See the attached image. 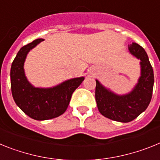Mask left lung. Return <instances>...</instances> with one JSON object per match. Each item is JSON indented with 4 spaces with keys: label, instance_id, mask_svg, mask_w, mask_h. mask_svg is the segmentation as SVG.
<instances>
[{
    "label": "left lung",
    "instance_id": "1",
    "mask_svg": "<svg viewBox=\"0 0 160 160\" xmlns=\"http://www.w3.org/2000/svg\"><path fill=\"white\" fill-rule=\"evenodd\" d=\"M129 53L140 60V76L133 89L126 94L115 93L96 80V101L100 113L111 120L129 122L147 109L154 86V72L145 50L133 42Z\"/></svg>",
    "mask_w": 160,
    "mask_h": 160
}]
</instances>
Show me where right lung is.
Wrapping results in <instances>:
<instances>
[{
	"label": "right lung",
	"mask_w": 160,
	"mask_h": 160,
	"mask_svg": "<svg viewBox=\"0 0 160 160\" xmlns=\"http://www.w3.org/2000/svg\"><path fill=\"white\" fill-rule=\"evenodd\" d=\"M38 38L22 47L13 61L10 70L11 90L18 106L30 118L49 120L63 114L68 109L73 92L80 85L84 76L69 79L51 88L34 87L25 74L27 54L43 41Z\"/></svg>",
	"instance_id": "right-lung-1"
}]
</instances>
